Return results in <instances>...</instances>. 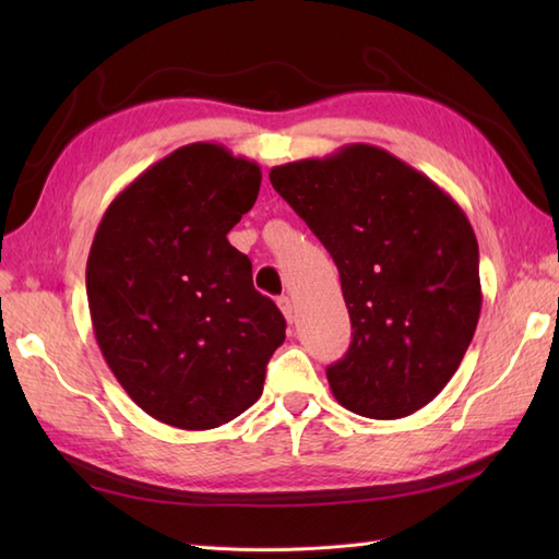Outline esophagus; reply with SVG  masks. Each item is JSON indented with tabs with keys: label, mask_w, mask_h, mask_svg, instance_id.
Returning <instances> with one entry per match:
<instances>
[{
	"label": "esophagus",
	"mask_w": 559,
	"mask_h": 559,
	"mask_svg": "<svg viewBox=\"0 0 559 559\" xmlns=\"http://www.w3.org/2000/svg\"><path fill=\"white\" fill-rule=\"evenodd\" d=\"M278 307H281L283 317H286V322L293 324V322H295V305H293V300L288 298V295H281V298H278Z\"/></svg>",
	"instance_id": "esophagus-1"
}]
</instances>
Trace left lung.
Listing matches in <instances>:
<instances>
[{
  "instance_id": "8db88e82",
  "label": "left lung",
  "mask_w": 559,
  "mask_h": 559,
  "mask_svg": "<svg viewBox=\"0 0 559 559\" xmlns=\"http://www.w3.org/2000/svg\"><path fill=\"white\" fill-rule=\"evenodd\" d=\"M273 189L341 273L353 341L326 367L331 394L365 418L427 406L466 355L483 293L466 213L408 163L370 144L271 168Z\"/></svg>"
}]
</instances>
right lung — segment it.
<instances>
[{
    "mask_svg": "<svg viewBox=\"0 0 559 559\" xmlns=\"http://www.w3.org/2000/svg\"><path fill=\"white\" fill-rule=\"evenodd\" d=\"M259 185L254 160L197 141L127 185L93 237L86 293L103 358L141 411L180 430L245 413L286 341V319L228 242Z\"/></svg>",
    "mask_w": 559,
    "mask_h": 559,
    "instance_id": "add662e5",
    "label": "right lung"
}]
</instances>
